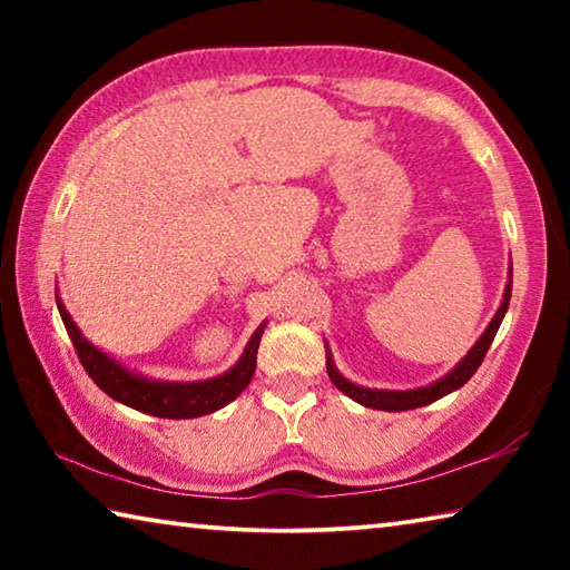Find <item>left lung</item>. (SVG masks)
<instances>
[{
	"instance_id": "8db88e82",
	"label": "left lung",
	"mask_w": 570,
	"mask_h": 570,
	"mask_svg": "<svg viewBox=\"0 0 570 570\" xmlns=\"http://www.w3.org/2000/svg\"><path fill=\"white\" fill-rule=\"evenodd\" d=\"M510 292H513V264L508 268V284L503 292V302H500L498 312L490 324L485 326V332L480 334V340L472 344V350L462 356V360L452 366V370L445 374V377L435 380L432 384H424V387H414V390H374V387H362V384H354L344 377V374L336 370L330 346H326V372H330V380L334 382V387L344 392L346 397H352L354 402L364 404V407L372 410H382V412H404V410H414V407H424V404L438 402L445 394L460 390L472 374L478 372V366L485 360V354L493 344L495 334L500 330V322L508 312L510 304Z\"/></svg>"
}]
</instances>
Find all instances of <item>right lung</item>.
Segmentation results:
<instances>
[{
    "mask_svg": "<svg viewBox=\"0 0 570 570\" xmlns=\"http://www.w3.org/2000/svg\"><path fill=\"white\" fill-rule=\"evenodd\" d=\"M57 308H60L65 330L70 334L75 352L80 356L85 372L90 374V380L115 402L128 404V407L138 412L153 414V417L168 420L200 417V414H210L226 407L228 402H234L238 394L248 387L250 377H254L258 342H262V334L266 330L264 322L254 334H250V340L244 346V354L238 356V362L230 366L228 372L218 374V377L200 382H163L142 377V374L128 370V366L112 360L110 354H105L92 342L85 340L60 296H57Z\"/></svg>",
    "mask_w": 570,
    "mask_h": 570,
    "instance_id": "obj_1",
    "label": "right lung"
}]
</instances>
